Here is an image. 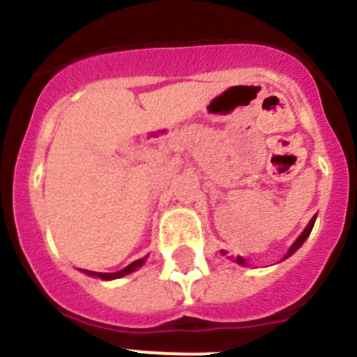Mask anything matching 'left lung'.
<instances>
[{"mask_svg": "<svg viewBox=\"0 0 357 357\" xmlns=\"http://www.w3.org/2000/svg\"><path fill=\"white\" fill-rule=\"evenodd\" d=\"M314 218H317V215H314V217L311 218V220H310V224H307V226H306V229H304L303 233H301V236H298V238L295 240V242H294V245L290 247V250H288V252H287V256H284V258H288V256H291V255H294L295 250H297L298 247H301V245H303L304 242H306V238H307V236H310L311 229H313V226H314ZM222 255H226V252H224V250H222ZM234 261H236V263H240V265H247V263H245V259H243L242 256H236V259H234Z\"/></svg>", "mask_w": 357, "mask_h": 357, "instance_id": "left-lung-1", "label": "left lung"}]
</instances>
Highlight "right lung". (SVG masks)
<instances>
[{"mask_svg": "<svg viewBox=\"0 0 357 357\" xmlns=\"http://www.w3.org/2000/svg\"><path fill=\"white\" fill-rule=\"evenodd\" d=\"M144 261H146V258L137 259V261L130 263V265H128L126 268H123V271L112 272V274H102V272H92V271H83V272H85V274H89V275H96V278H99V279H105V281H110V279H117V278H123V275L131 274V272L137 271L139 266H142Z\"/></svg>", "mask_w": 357, "mask_h": 357, "instance_id": "1", "label": "right lung"}]
</instances>
